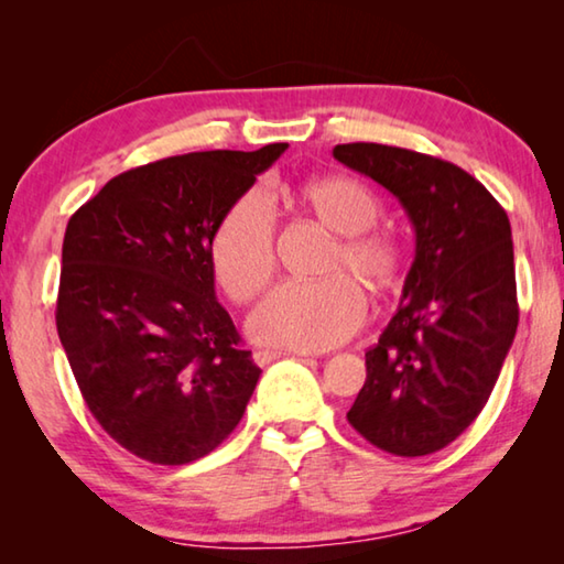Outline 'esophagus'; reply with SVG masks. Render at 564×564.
<instances>
[{
  "mask_svg": "<svg viewBox=\"0 0 564 564\" xmlns=\"http://www.w3.org/2000/svg\"><path fill=\"white\" fill-rule=\"evenodd\" d=\"M283 356L285 352H281V350H253V360L259 362V366H269V362L279 360Z\"/></svg>",
  "mask_w": 564,
  "mask_h": 564,
  "instance_id": "34e87169",
  "label": "esophagus"
}]
</instances>
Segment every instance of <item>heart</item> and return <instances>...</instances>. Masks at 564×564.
<instances>
[{"instance_id":"heart-1","label":"heart","mask_w":564,"mask_h":564,"mask_svg":"<svg viewBox=\"0 0 564 564\" xmlns=\"http://www.w3.org/2000/svg\"><path fill=\"white\" fill-rule=\"evenodd\" d=\"M303 204L318 221L340 236L328 271L318 283H283L256 305L248 333L256 343L291 350H326L338 346L366 318V295L346 273L376 291H390L403 271L395 238L368 231L378 218L370 191L348 176H326L301 188ZM212 261L221 289L234 301H251L275 271V212L263 188L238 196L218 224Z\"/></svg>"}]
</instances>
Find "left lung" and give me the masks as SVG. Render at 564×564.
I'll return each instance as SVG.
<instances>
[{
	"instance_id": "left-lung-1",
	"label": "left lung",
	"mask_w": 564,
	"mask_h": 564,
	"mask_svg": "<svg viewBox=\"0 0 564 564\" xmlns=\"http://www.w3.org/2000/svg\"><path fill=\"white\" fill-rule=\"evenodd\" d=\"M333 156L388 188L415 231L400 305L366 352L348 423L386 453L431 455L480 415L518 330L508 214L451 161L362 141Z\"/></svg>"
}]
</instances>
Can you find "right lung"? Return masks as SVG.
Returning a JSON list of instances; mask_svg holds the SVG:
<instances>
[{"label": "right lung", "instance_id": "1", "mask_svg": "<svg viewBox=\"0 0 564 564\" xmlns=\"http://www.w3.org/2000/svg\"><path fill=\"white\" fill-rule=\"evenodd\" d=\"M285 149L123 171L66 224L56 330L91 415L141 460L194 463L243 417L261 368L216 301L212 241Z\"/></svg>", "mask_w": 564, "mask_h": 564}]
</instances>
